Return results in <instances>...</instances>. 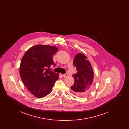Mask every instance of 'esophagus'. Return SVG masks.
Here are the masks:
<instances>
[{
  "label": "esophagus",
  "instance_id": "1",
  "mask_svg": "<svg viewBox=\"0 0 129 129\" xmlns=\"http://www.w3.org/2000/svg\"><path fill=\"white\" fill-rule=\"evenodd\" d=\"M68 75H68V74H62V76H63V77H67Z\"/></svg>",
  "mask_w": 129,
  "mask_h": 129
}]
</instances>
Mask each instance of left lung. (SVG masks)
<instances>
[{
	"label": "left lung",
	"mask_w": 129,
	"mask_h": 129,
	"mask_svg": "<svg viewBox=\"0 0 129 129\" xmlns=\"http://www.w3.org/2000/svg\"><path fill=\"white\" fill-rule=\"evenodd\" d=\"M73 64L77 72L73 75L74 83L71 88L75 94L79 96H86L91 93L94 87V73L91 65L87 57L82 53L75 55Z\"/></svg>",
	"instance_id": "obj_1"
}]
</instances>
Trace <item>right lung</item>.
I'll return each mask as SVG.
<instances>
[{"label":"right lung","mask_w":129,"mask_h":129,"mask_svg":"<svg viewBox=\"0 0 129 129\" xmlns=\"http://www.w3.org/2000/svg\"><path fill=\"white\" fill-rule=\"evenodd\" d=\"M56 46L38 44L28 49L20 65V75L27 89L36 97L42 98L52 91L59 74L50 70L55 66L53 55L57 52Z\"/></svg>","instance_id":"1"}]
</instances>
